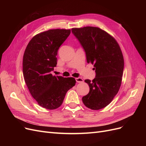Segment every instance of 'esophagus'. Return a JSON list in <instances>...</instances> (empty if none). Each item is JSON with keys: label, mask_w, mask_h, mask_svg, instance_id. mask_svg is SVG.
Masks as SVG:
<instances>
[{"label": "esophagus", "mask_w": 146, "mask_h": 146, "mask_svg": "<svg viewBox=\"0 0 146 146\" xmlns=\"http://www.w3.org/2000/svg\"><path fill=\"white\" fill-rule=\"evenodd\" d=\"M76 80L77 83H82L83 82V78H80V77H77V78H76Z\"/></svg>", "instance_id": "obj_1"}]
</instances>
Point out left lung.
Here are the masks:
<instances>
[{
    "label": "left lung",
    "mask_w": 146,
    "mask_h": 146,
    "mask_svg": "<svg viewBox=\"0 0 146 146\" xmlns=\"http://www.w3.org/2000/svg\"><path fill=\"white\" fill-rule=\"evenodd\" d=\"M72 32L85 52L88 63L94 64L96 77L85 82L90 92L82 98L86 107L93 110L105 108L120 88L124 61L117 42L105 31L95 27L73 28Z\"/></svg>",
    "instance_id": "left-lung-1"
}]
</instances>
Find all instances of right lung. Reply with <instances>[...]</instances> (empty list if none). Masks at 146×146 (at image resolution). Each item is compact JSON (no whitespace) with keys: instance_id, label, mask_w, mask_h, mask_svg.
Masks as SVG:
<instances>
[{"instance_id":"1","label":"right lung","mask_w":146,"mask_h":146,"mask_svg":"<svg viewBox=\"0 0 146 146\" xmlns=\"http://www.w3.org/2000/svg\"><path fill=\"white\" fill-rule=\"evenodd\" d=\"M70 33V30L52 29L37 34L24 52L23 71L25 82L38 105L48 110L60 107L66 92L76 85L73 77L50 74L57 64L58 48Z\"/></svg>"}]
</instances>
